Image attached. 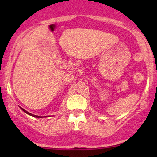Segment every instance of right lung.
I'll return each mask as SVG.
<instances>
[{
  "label": "right lung",
  "mask_w": 157,
  "mask_h": 157,
  "mask_svg": "<svg viewBox=\"0 0 157 157\" xmlns=\"http://www.w3.org/2000/svg\"><path fill=\"white\" fill-rule=\"evenodd\" d=\"M21 109H22V110H23V111H24V112H25V113H27V114H29V115H31V116H32V117H37V118H42V117H40V116H37V115H34V114H32V113H31L28 112V111H26V110H24V109H22V108H21ZM46 117V116H44V117Z\"/></svg>",
  "instance_id": "obj_1"
}]
</instances>
